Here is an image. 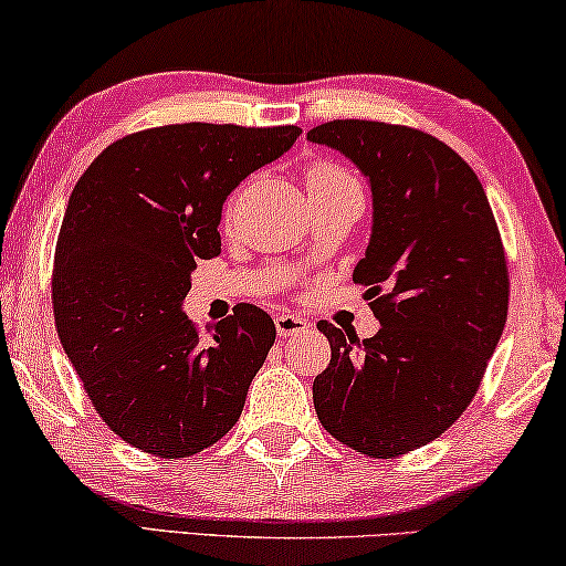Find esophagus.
I'll use <instances>...</instances> for the list:
<instances>
[{
    "label": "esophagus",
    "instance_id": "esophagus-1",
    "mask_svg": "<svg viewBox=\"0 0 566 566\" xmlns=\"http://www.w3.org/2000/svg\"><path fill=\"white\" fill-rule=\"evenodd\" d=\"M311 321L303 316H295V313H277L275 316V332L277 336H301L311 332Z\"/></svg>",
    "mask_w": 566,
    "mask_h": 566
}]
</instances>
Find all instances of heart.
<instances>
[{"instance_id": "heart-1", "label": "heart", "mask_w": 566, "mask_h": 566, "mask_svg": "<svg viewBox=\"0 0 566 566\" xmlns=\"http://www.w3.org/2000/svg\"><path fill=\"white\" fill-rule=\"evenodd\" d=\"M349 187H359V181H356V177L349 169L338 167L334 161H318L306 171L308 197L332 195V192H338V189H349Z\"/></svg>"}]
</instances>
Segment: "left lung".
<instances>
[{
  "mask_svg": "<svg viewBox=\"0 0 566 566\" xmlns=\"http://www.w3.org/2000/svg\"><path fill=\"white\" fill-rule=\"evenodd\" d=\"M308 142L356 164L371 238L354 283L381 328L359 342L328 321L332 361L313 379L326 432L369 458L428 446L478 392L506 326L509 268L475 171L438 138L379 120H328Z\"/></svg>",
  "mask_w": 566,
  "mask_h": 566,
  "instance_id": "8db88e82",
  "label": "left lung"
}]
</instances>
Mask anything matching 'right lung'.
Returning a JSON list of instances; mask_svg holds the SVG:
<instances>
[{"mask_svg":"<svg viewBox=\"0 0 566 566\" xmlns=\"http://www.w3.org/2000/svg\"><path fill=\"white\" fill-rule=\"evenodd\" d=\"M298 136V126L149 128L118 138L77 179L52 308L95 412L128 446L189 458L238 422L273 318L240 303L202 342L181 303L197 260L220 255L224 199Z\"/></svg>","mask_w":566,"mask_h":566,"instance_id":"right-lung-1","label":"right lung"}]
</instances>
